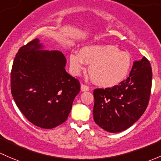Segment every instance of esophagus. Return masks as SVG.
<instances>
[{"mask_svg": "<svg viewBox=\"0 0 161 161\" xmlns=\"http://www.w3.org/2000/svg\"><path fill=\"white\" fill-rule=\"evenodd\" d=\"M89 90V88L87 86L83 85V84L81 85V91H82V92H87V91Z\"/></svg>", "mask_w": 161, "mask_h": 161, "instance_id": "1", "label": "esophagus"}]
</instances>
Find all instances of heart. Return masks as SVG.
Returning <instances> with one entry per match:
<instances>
[{
    "mask_svg": "<svg viewBox=\"0 0 161 161\" xmlns=\"http://www.w3.org/2000/svg\"><path fill=\"white\" fill-rule=\"evenodd\" d=\"M86 63L89 65L88 73L92 82L107 88L117 85L126 77L132 60L129 53L119 51L115 45H90L69 55L70 70L73 75H79Z\"/></svg>",
    "mask_w": 161,
    "mask_h": 161,
    "instance_id": "heart-1",
    "label": "heart"
}]
</instances>
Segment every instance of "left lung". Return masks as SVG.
I'll use <instances>...</instances> for the list:
<instances>
[{"instance_id": "8db88e82", "label": "left lung", "mask_w": 161, "mask_h": 161, "mask_svg": "<svg viewBox=\"0 0 161 161\" xmlns=\"http://www.w3.org/2000/svg\"><path fill=\"white\" fill-rule=\"evenodd\" d=\"M152 69L145 57L133 62L126 80L93 92L94 121L109 133H119L136 123L146 110L150 96Z\"/></svg>"}]
</instances>
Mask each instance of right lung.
Instances as JSON below:
<instances>
[{
    "mask_svg": "<svg viewBox=\"0 0 161 161\" xmlns=\"http://www.w3.org/2000/svg\"><path fill=\"white\" fill-rule=\"evenodd\" d=\"M44 48L36 38L18 50L11 89L17 106L28 120L52 129L67 119L80 84L65 71L66 58L62 52Z\"/></svg>",
    "mask_w": 161,
    "mask_h": 161,
    "instance_id": "right-lung-1",
    "label": "right lung"
}]
</instances>
